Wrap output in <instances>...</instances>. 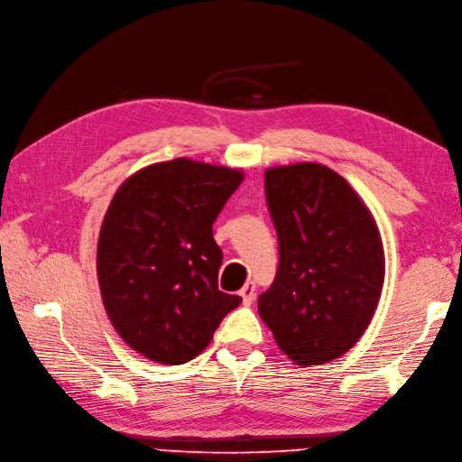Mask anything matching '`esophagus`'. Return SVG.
Returning a JSON list of instances; mask_svg holds the SVG:
<instances>
[{"label": "esophagus", "instance_id": "esophagus-1", "mask_svg": "<svg viewBox=\"0 0 462 462\" xmlns=\"http://www.w3.org/2000/svg\"><path fill=\"white\" fill-rule=\"evenodd\" d=\"M241 299H243V304H251L254 300V282H245L243 289L239 291Z\"/></svg>", "mask_w": 462, "mask_h": 462}]
</instances>
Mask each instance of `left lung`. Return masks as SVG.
Here are the masks:
<instances>
[{"mask_svg":"<svg viewBox=\"0 0 462 462\" xmlns=\"http://www.w3.org/2000/svg\"><path fill=\"white\" fill-rule=\"evenodd\" d=\"M279 271L259 316L299 365L344 356L370 326L385 281L382 235L357 191L324 163L264 171Z\"/></svg>","mask_w":462,"mask_h":462,"instance_id":"1","label":"left lung"}]
</instances>
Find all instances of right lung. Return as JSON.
I'll return each mask as SVG.
<instances>
[{
	"label": "right lung",
	"mask_w": 462,
	"mask_h": 462,
	"mask_svg": "<svg viewBox=\"0 0 462 462\" xmlns=\"http://www.w3.org/2000/svg\"><path fill=\"white\" fill-rule=\"evenodd\" d=\"M245 171L191 158L156 162L120 183L100 225L97 276L110 324L136 354L186 364L241 296L221 292L211 225Z\"/></svg>",
	"instance_id": "add662e5"
}]
</instances>
